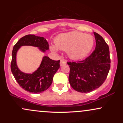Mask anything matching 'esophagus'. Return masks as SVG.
Instances as JSON below:
<instances>
[{"mask_svg": "<svg viewBox=\"0 0 123 123\" xmlns=\"http://www.w3.org/2000/svg\"><path fill=\"white\" fill-rule=\"evenodd\" d=\"M65 63H66L65 61L63 60V59H61V60H60V65L61 66L65 64Z\"/></svg>", "mask_w": 123, "mask_h": 123, "instance_id": "1", "label": "esophagus"}]
</instances>
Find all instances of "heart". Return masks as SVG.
Returning <instances> with one entry per match:
<instances>
[{
	"label": "heart",
	"instance_id": "obj_1",
	"mask_svg": "<svg viewBox=\"0 0 123 123\" xmlns=\"http://www.w3.org/2000/svg\"><path fill=\"white\" fill-rule=\"evenodd\" d=\"M55 46H51V50L57 51L58 49L67 50L68 55L73 60L83 58L91 51L94 45V39L92 35L83 32L73 31L62 33L55 40Z\"/></svg>",
	"mask_w": 123,
	"mask_h": 123
}]
</instances>
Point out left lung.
<instances>
[{"instance_id": "left-lung-1", "label": "left lung", "mask_w": 123, "mask_h": 123, "mask_svg": "<svg viewBox=\"0 0 123 123\" xmlns=\"http://www.w3.org/2000/svg\"><path fill=\"white\" fill-rule=\"evenodd\" d=\"M94 34L96 47L92 54L84 60L67 62L70 86L80 92H89L99 88L105 81L111 68L108 45L101 35L96 32Z\"/></svg>"}]
</instances>
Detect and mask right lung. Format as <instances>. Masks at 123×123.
Here are the masks:
<instances>
[{"mask_svg":"<svg viewBox=\"0 0 123 123\" xmlns=\"http://www.w3.org/2000/svg\"><path fill=\"white\" fill-rule=\"evenodd\" d=\"M31 46L38 47L43 52L49 50V43L43 37L28 35L21 37L14 46L12 51L11 70L21 87L32 93H41L47 90L53 82L54 75L60 68V61H54L49 57L43 58L39 68L32 74L21 72L16 62L17 51L21 46Z\"/></svg>","mask_w":123,"mask_h":123,"instance_id":"1","label":"right lung"}]
</instances>
